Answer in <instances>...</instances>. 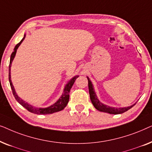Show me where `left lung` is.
Returning <instances> with one entry per match:
<instances>
[{
  "instance_id": "8db88e82",
  "label": "left lung",
  "mask_w": 152,
  "mask_h": 152,
  "mask_svg": "<svg viewBox=\"0 0 152 152\" xmlns=\"http://www.w3.org/2000/svg\"><path fill=\"white\" fill-rule=\"evenodd\" d=\"M87 78H88V90H89V94H90V98H91V102H92L95 109L98 110V111L105 112V113H109L111 114H115V115H116V114H120V113H124V112L128 111L129 109H130L131 108H132L135 105L134 104L131 106V107H124V108H114V107H110L107 105L103 104L102 103H101L98 100V99H97V97L96 96V94H95L94 91V89H93L92 83H91L88 77Z\"/></svg>"
}]
</instances>
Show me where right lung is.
Listing matches in <instances>:
<instances>
[{
  "instance_id": "obj_1",
  "label": "right lung",
  "mask_w": 152,
  "mask_h": 152,
  "mask_svg": "<svg viewBox=\"0 0 152 152\" xmlns=\"http://www.w3.org/2000/svg\"><path fill=\"white\" fill-rule=\"evenodd\" d=\"M25 37H26V35H24V37L23 38L22 40L20 41V42L18 43V44H16V45L14 49L13 53H12L11 57H10V65H9V81H10V86H11V88L12 91V93H13L14 96V97H15V99H16V101H17L20 105H22L24 108H26V109L28 110V111L31 112V113H33L35 114H41H41H43V115H46V114H50L53 113H55V112L61 111V110H63L64 108L66 107L68 101H69L70 91L72 88V85H73V84H74L75 81L76 79L79 77L78 75L75 76L74 77H72L71 80H70L69 82H68V84L66 85L65 88H64V93L62 94L61 97H60L59 99H58L57 102H56L54 104L50 106V107H49L48 108H45V109H41V108H36V107H32V105L28 104V103L26 102H24L22 99H20V97H18L17 95H16V91H15V90H14V88L13 85H12V83L11 75H10V68H11L12 62V61H13L14 57H15L16 50H17V48L20 45V43H22V41H23Z\"/></svg>"
}]
</instances>
